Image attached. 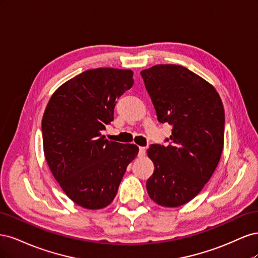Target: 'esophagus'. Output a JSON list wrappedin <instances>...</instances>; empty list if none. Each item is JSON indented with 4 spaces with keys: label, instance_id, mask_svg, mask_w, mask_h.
Instances as JSON below:
<instances>
[{
    "label": "esophagus",
    "instance_id": "34e87169",
    "mask_svg": "<svg viewBox=\"0 0 258 258\" xmlns=\"http://www.w3.org/2000/svg\"><path fill=\"white\" fill-rule=\"evenodd\" d=\"M145 153H146V148L145 147L141 146V147L139 148V156H140V157H142V156H144Z\"/></svg>",
    "mask_w": 258,
    "mask_h": 258
}]
</instances>
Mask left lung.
<instances>
[{
    "label": "left lung",
    "mask_w": 258,
    "mask_h": 258,
    "mask_svg": "<svg viewBox=\"0 0 258 258\" xmlns=\"http://www.w3.org/2000/svg\"><path fill=\"white\" fill-rule=\"evenodd\" d=\"M141 76L158 120L173 126L169 145L147 150L155 169L146 189L157 205L176 208L197 196L218 165L224 106L213 86L185 67L157 64Z\"/></svg>",
    "instance_id": "left-lung-1"
}]
</instances>
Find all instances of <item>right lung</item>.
<instances>
[{"label":"right lung","instance_id":"right-lung-1","mask_svg":"<svg viewBox=\"0 0 258 258\" xmlns=\"http://www.w3.org/2000/svg\"><path fill=\"white\" fill-rule=\"evenodd\" d=\"M131 70L98 68L53 92L42 119L46 161L62 190L76 205L99 210L114 200L135 144L108 141L101 131L114 119L116 100L134 85Z\"/></svg>","mask_w":258,"mask_h":258}]
</instances>
